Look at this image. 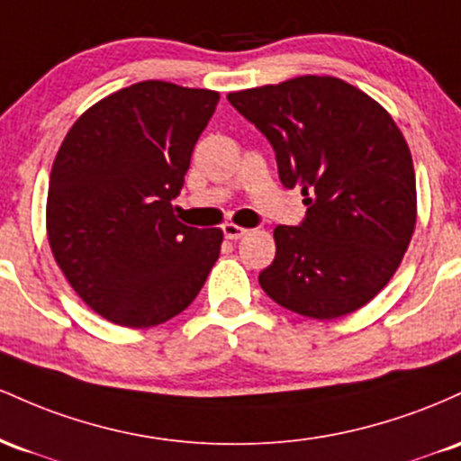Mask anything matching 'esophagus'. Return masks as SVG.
I'll return each instance as SVG.
<instances>
[{"instance_id":"1","label":"esophagus","mask_w":461,"mask_h":461,"mask_svg":"<svg viewBox=\"0 0 461 461\" xmlns=\"http://www.w3.org/2000/svg\"><path fill=\"white\" fill-rule=\"evenodd\" d=\"M246 229H241V226H237V224H224V237L226 240H241V237L246 235Z\"/></svg>"}]
</instances>
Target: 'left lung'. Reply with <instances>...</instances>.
Listing matches in <instances>:
<instances>
[{
  "label": "left lung",
  "instance_id": "obj_1",
  "mask_svg": "<svg viewBox=\"0 0 461 461\" xmlns=\"http://www.w3.org/2000/svg\"><path fill=\"white\" fill-rule=\"evenodd\" d=\"M270 141L283 187H300L298 226H276V257L258 274L289 312L339 318L394 276L416 226V176L394 119L364 91L329 76L229 93Z\"/></svg>",
  "mask_w": 461,
  "mask_h": 461
}]
</instances>
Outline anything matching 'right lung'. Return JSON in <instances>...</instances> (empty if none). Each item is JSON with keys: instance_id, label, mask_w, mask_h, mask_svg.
<instances>
[{"instance_id": "1", "label": "right lung", "mask_w": 461, "mask_h": 461, "mask_svg": "<svg viewBox=\"0 0 461 461\" xmlns=\"http://www.w3.org/2000/svg\"><path fill=\"white\" fill-rule=\"evenodd\" d=\"M220 93L146 80L67 132L48 189V237L76 294L119 327L148 329L194 303L221 230L176 220L195 141Z\"/></svg>"}]
</instances>
